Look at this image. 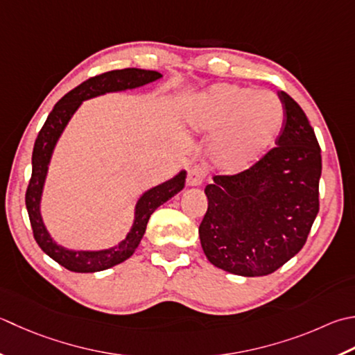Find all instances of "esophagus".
I'll return each mask as SVG.
<instances>
[{"instance_id":"esophagus-1","label":"esophagus","mask_w":355,"mask_h":355,"mask_svg":"<svg viewBox=\"0 0 355 355\" xmlns=\"http://www.w3.org/2000/svg\"><path fill=\"white\" fill-rule=\"evenodd\" d=\"M203 180H205V172L198 164H193V166H191L189 169H187L186 182L189 186H198V184L203 183Z\"/></svg>"}]
</instances>
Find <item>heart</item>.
Instances as JSON below:
<instances>
[{
  "label": "heart",
  "mask_w": 355,
  "mask_h": 355,
  "mask_svg": "<svg viewBox=\"0 0 355 355\" xmlns=\"http://www.w3.org/2000/svg\"><path fill=\"white\" fill-rule=\"evenodd\" d=\"M187 120L196 130L220 134L214 163L226 173H237L251 168L274 144L284 112L274 94L223 83L191 103Z\"/></svg>",
  "instance_id": "1"
}]
</instances>
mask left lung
I'll return each instance as SVG.
<instances>
[{"label":"left lung","instance_id":"obj_1","mask_svg":"<svg viewBox=\"0 0 355 355\" xmlns=\"http://www.w3.org/2000/svg\"><path fill=\"white\" fill-rule=\"evenodd\" d=\"M284 120L275 148L251 168L205 187L198 234L214 266L243 277L272 274L304 246L320 209L322 154L303 109L280 90Z\"/></svg>","mask_w":355,"mask_h":355}]
</instances>
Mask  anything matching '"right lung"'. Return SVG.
<instances>
[{"label":"right lung","mask_w":355,"mask_h":355,"mask_svg":"<svg viewBox=\"0 0 355 355\" xmlns=\"http://www.w3.org/2000/svg\"><path fill=\"white\" fill-rule=\"evenodd\" d=\"M162 78V73L155 71H144V69H121V71H110L100 75H95L92 78L81 83L80 86L72 89L62 98L55 104L52 112L49 114L44 126L41 128L40 134L35 140L33 152H32V177L29 186L26 191V207L29 214L31 226L33 231V239L38 243V246L53 259L61 266L72 270V272H98V270L109 269L118 263L128 260L134 254L137 246L144 235L146 226L158 206H162L166 201L171 200L175 193L184 187L186 172H180L177 177H173L169 182L152 187L144 196L138 200L135 221L132 226L128 237L115 248L106 249V251H69L58 246L55 243L46 227L43 225L40 215V200L43 192L44 178L47 173V164L51 162L52 150L57 144V140L61 135L62 129L66 128L67 121L76 109L80 107L83 100L92 98L96 95H103L106 92H116V90H126L140 87L148 83Z\"/></svg>","instance_id":"obj_1"}]
</instances>
